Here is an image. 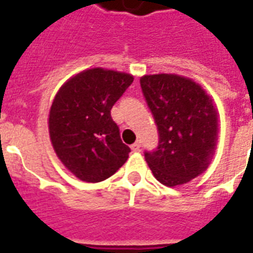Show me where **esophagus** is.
Instances as JSON below:
<instances>
[{
    "mask_svg": "<svg viewBox=\"0 0 253 253\" xmlns=\"http://www.w3.org/2000/svg\"><path fill=\"white\" fill-rule=\"evenodd\" d=\"M140 141H136V143H133L132 145H131V149H132V152H137V151H140Z\"/></svg>",
    "mask_w": 253,
    "mask_h": 253,
    "instance_id": "esophagus-1",
    "label": "esophagus"
}]
</instances>
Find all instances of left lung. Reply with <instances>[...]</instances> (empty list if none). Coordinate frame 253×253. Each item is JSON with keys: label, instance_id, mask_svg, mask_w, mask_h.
<instances>
[{"label": "left lung", "instance_id": "left-lung-1", "mask_svg": "<svg viewBox=\"0 0 253 253\" xmlns=\"http://www.w3.org/2000/svg\"><path fill=\"white\" fill-rule=\"evenodd\" d=\"M141 91L159 130V145L144 152L160 183L179 186L208 168L217 141L212 98L188 78L159 74L140 79Z\"/></svg>", "mask_w": 253, "mask_h": 253}]
</instances>
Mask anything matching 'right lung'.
<instances>
[{
    "instance_id": "1",
    "label": "right lung",
    "mask_w": 253,
    "mask_h": 253,
    "mask_svg": "<svg viewBox=\"0 0 253 253\" xmlns=\"http://www.w3.org/2000/svg\"><path fill=\"white\" fill-rule=\"evenodd\" d=\"M133 82L130 74L91 69L62 87L49 113V135L58 159L75 176L97 183L112 176L127 161L131 149L123 144L110 110Z\"/></svg>"
}]
</instances>
